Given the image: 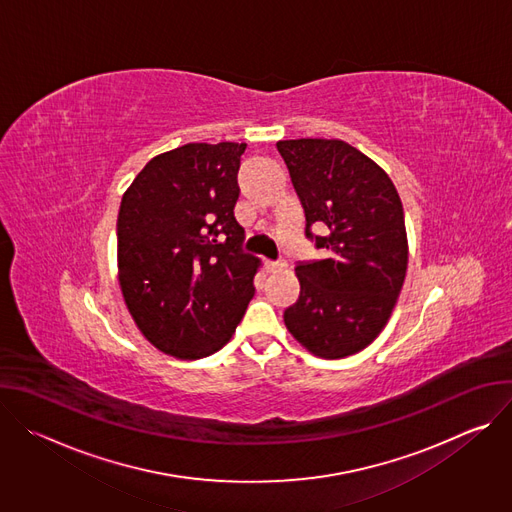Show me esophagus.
Segmentation results:
<instances>
[{
	"label": "esophagus",
	"instance_id": "esophagus-1",
	"mask_svg": "<svg viewBox=\"0 0 512 512\" xmlns=\"http://www.w3.org/2000/svg\"><path fill=\"white\" fill-rule=\"evenodd\" d=\"M285 265L283 263H277V261H265V269H267V273H277V271H281Z\"/></svg>",
	"mask_w": 512,
	"mask_h": 512
}]
</instances>
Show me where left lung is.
I'll use <instances>...</instances> for the list:
<instances>
[{
	"label": "left lung",
	"instance_id": "1",
	"mask_svg": "<svg viewBox=\"0 0 512 512\" xmlns=\"http://www.w3.org/2000/svg\"><path fill=\"white\" fill-rule=\"evenodd\" d=\"M306 212V237L326 257L298 263L300 298L283 322L308 352L344 358L387 326L407 273L399 192L387 172L342 139L277 141ZM325 231L314 238L311 227Z\"/></svg>",
	"mask_w": 512,
	"mask_h": 512
}]
</instances>
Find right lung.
I'll return each instance as SVG.
<instances>
[{"label": "right lung", "mask_w": 512, "mask_h": 512, "mask_svg": "<svg viewBox=\"0 0 512 512\" xmlns=\"http://www.w3.org/2000/svg\"><path fill=\"white\" fill-rule=\"evenodd\" d=\"M247 143H186L152 158L117 216L121 294L158 350L204 358L235 334L255 294L259 259L235 221Z\"/></svg>", "instance_id": "add662e5"}]
</instances>
